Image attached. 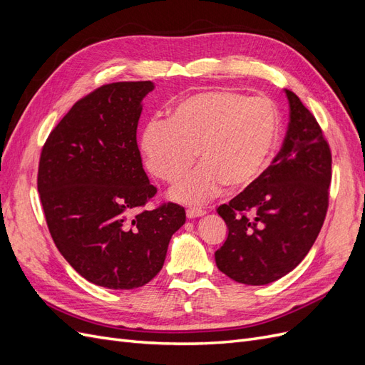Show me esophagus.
I'll return each instance as SVG.
<instances>
[{"label": "esophagus", "instance_id": "obj_1", "mask_svg": "<svg viewBox=\"0 0 365 365\" xmlns=\"http://www.w3.org/2000/svg\"><path fill=\"white\" fill-rule=\"evenodd\" d=\"M185 215H187V217H189V219H195V217L204 216L205 212H204V210H201V208H187L185 210Z\"/></svg>", "mask_w": 365, "mask_h": 365}]
</instances>
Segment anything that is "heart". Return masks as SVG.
Masks as SVG:
<instances>
[{"label": "heart", "mask_w": 365, "mask_h": 365, "mask_svg": "<svg viewBox=\"0 0 365 365\" xmlns=\"http://www.w3.org/2000/svg\"><path fill=\"white\" fill-rule=\"evenodd\" d=\"M280 115L268 97H247L231 90H208L176 103L169 120H150L140 148L149 170L176 184L170 195L185 204H202L222 192L244 189L267 170L277 145Z\"/></svg>", "instance_id": "b5f03b06"}]
</instances>
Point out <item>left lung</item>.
<instances>
[{
  "instance_id": "1",
  "label": "left lung",
  "mask_w": 365,
  "mask_h": 365,
  "mask_svg": "<svg viewBox=\"0 0 365 365\" xmlns=\"http://www.w3.org/2000/svg\"><path fill=\"white\" fill-rule=\"evenodd\" d=\"M283 146L247 189L217 207L228 236L215 252L219 271L237 283L260 286L300 263L323 227L332 155L318 121L292 91Z\"/></svg>"
}]
</instances>
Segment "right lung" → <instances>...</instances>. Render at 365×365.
<instances>
[{
  "mask_svg": "<svg viewBox=\"0 0 365 365\" xmlns=\"http://www.w3.org/2000/svg\"><path fill=\"white\" fill-rule=\"evenodd\" d=\"M153 83H108L76 102L41 152L38 192L58 250L83 279L135 289L161 271L185 212L143 210L157 189L137 145L141 102Z\"/></svg>",
  "mask_w": 365,
  "mask_h": 365,
  "instance_id": "obj_1",
  "label": "right lung"
}]
</instances>
